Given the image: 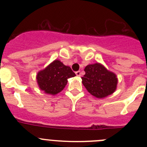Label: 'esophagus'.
I'll return each mask as SVG.
<instances>
[{"label":"esophagus","mask_w":147,"mask_h":147,"mask_svg":"<svg viewBox=\"0 0 147 147\" xmlns=\"http://www.w3.org/2000/svg\"><path fill=\"white\" fill-rule=\"evenodd\" d=\"M75 74H76V75L78 77H80L81 76V72L80 71H78V72H75Z\"/></svg>","instance_id":"1"}]
</instances>
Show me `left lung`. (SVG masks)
Segmentation results:
<instances>
[{"mask_svg": "<svg viewBox=\"0 0 147 147\" xmlns=\"http://www.w3.org/2000/svg\"><path fill=\"white\" fill-rule=\"evenodd\" d=\"M84 72L82 82L92 96L102 99L116 91L118 83L116 74L108 70L101 63L87 65Z\"/></svg>", "mask_w": 147, "mask_h": 147, "instance_id": "1", "label": "left lung"}]
</instances>
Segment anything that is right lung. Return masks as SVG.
<instances>
[{
  "mask_svg": "<svg viewBox=\"0 0 147 147\" xmlns=\"http://www.w3.org/2000/svg\"><path fill=\"white\" fill-rule=\"evenodd\" d=\"M76 76L69 66L59 60H55L36 75L37 83L46 94L55 95L62 91L67 83V79Z\"/></svg>",
  "mask_w": 147,
  "mask_h": 147,
  "instance_id": "add662e5",
  "label": "right lung"
}]
</instances>
